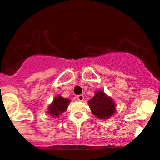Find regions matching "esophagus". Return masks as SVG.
Returning a JSON list of instances; mask_svg holds the SVG:
<instances>
[{
  "label": "esophagus",
  "mask_w": 160,
  "mask_h": 160,
  "mask_svg": "<svg viewBox=\"0 0 160 160\" xmlns=\"http://www.w3.org/2000/svg\"><path fill=\"white\" fill-rule=\"evenodd\" d=\"M77 98L78 101H83V99H84V96H83L82 94H79V95L77 96Z\"/></svg>",
  "instance_id": "obj_1"
}]
</instances>
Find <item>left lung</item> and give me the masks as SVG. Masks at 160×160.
<instances>
[{"mask_svg": "<svg viewBox=\"0 0 160 160\" xmlns=\"http://www.w3.org/2000/svg\"><path fill=\"white\" fill-rule=\"evenodd\" d=\"M89 106L93 114L98 118L106 119L115 112L114 101L101 90L97 91L95 95L89 101Z\"/></svg>", "mask_w": 160, "mask_h": 160, "instance_id": "obj_1", "label": "left lung"}]
</instances>
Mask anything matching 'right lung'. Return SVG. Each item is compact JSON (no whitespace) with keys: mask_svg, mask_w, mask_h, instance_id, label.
<instances>
[{"mask_svg":"<svg viewBox=\"0 0 160 160\" xmlns=\"http://www.w3.org/2000/svg\"><path fill=\"white\" fill-rule=\"evenodd\" d=\"M69 102H70V100L68 98H65L61 96H57L51 105L49 106V109H48V114H49L53 117H58L67 109Z\"/></svg>","mask_w":160,"mask_h":160,"instance_id":"add662e5","label":"right lung"}]
</instances>
